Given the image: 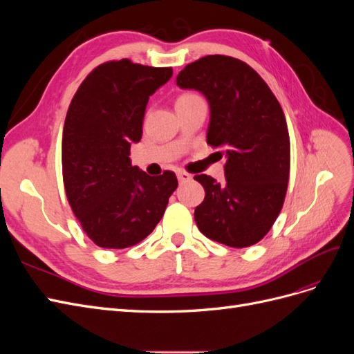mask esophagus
Segmentation results:
<instances>
[{
  "instance_id": "esophagus-1",
  "label": "esophagus",
  "mask_w": 354,
  "mask_h": 354,
  "mask_svg": "<svg viewBox=\"0 0 354 354\" xmlns=\"http://www.w3.org/2000/svg\"><path fill=\"white\" fill-rule=\"evenodd\" d=\"M177 178H178L180 183H185V181H189L192 178V176L189 173H186V171H178Z\"/></svg>"
}]
</instances>
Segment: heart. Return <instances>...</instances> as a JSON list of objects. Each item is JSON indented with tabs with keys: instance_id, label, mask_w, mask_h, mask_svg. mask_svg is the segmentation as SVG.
Wrapping results in <instances>:
<instances>
[{
	"instance_id": "obj_1",
	"label": "heart",
	"mask_w": 354,
	"mask_h": 354,
	"mask_svg": "<svg viewBox=\"0 0 354 354\" xmlns=\"http://www.w3.org/2000/svg\"><path fill=\"white\" fill-rule=\"evenodd\" d=\"M195 94H183V95H180V97L177 99V102H180V100H186V99H190V97H194Z\"/></svg>"
}]
</instances>
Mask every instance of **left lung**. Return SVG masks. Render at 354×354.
<instances>
[{
    "label": "left lung",
    "instance_id": "left-lung-1",
    "mask_svg": "<svg viewBox=\"0 0 354 354\" xmlns=\"http://www.w3.org/2000/svg\"><path fill=\"white\" fill-rule=\"evenodd\" d=\"M180 88L209 103L207 143L220 149L226 181L195 176L205 199L195 209L198 229L232 248L261 241L282 209L291 146L283 111L269 85L245 62L205 56L177 75Z\"/></svg>",
    "mask_w": 354,
    "mask_h": 354
}]
</instances>
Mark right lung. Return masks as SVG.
<instances>
[{"mask_svg":"<svg viewBox=\"0 0 354 354\" xmlns=\"http://www.w3.org/2000/svg\"><path fill=\"white\" fill-rule=\"evenodd\" d=\"M171 68L128 59L102 63L75 93L62 138L66 196L82 230L100 248L124 250L142 242L162 218L178 181L173 171L151 177L131 165L140 142L149 95Z\"/></svg>","mask_w":354,"mask_h":354,"instance_id":"1","label":"right lung"}]
</instances>
